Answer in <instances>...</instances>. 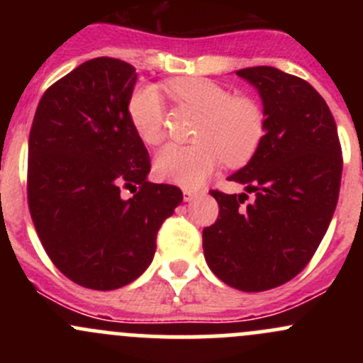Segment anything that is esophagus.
I'll list each match as a JSON object with an SVG mask.
<instances>
[{
    "label": "esophagus",
    "instance_id": "obj_1",
    "mask_svg": "<svg viewBox=\"0 0 363 363\" xmlns=\"http://www.w3.org/2000/svg\"><path fill=\"white\" fill-rule=\"evenodd\" d=\"M182 193H184V200H186V202H189V200H193L196 195H199V191H196V189H189V188L182 189Z\"/></svg>",
    "mask_w": 363,
    "mask_h": 363
}]
</instances>
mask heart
<instances>
[{
    "mask_svg": "<svg viewBox=\"0 0 363 363\" xmlns=\"http://www.w3.org/2000/svg\"><path fill=\"white\" fill-rule=\"evenodd\" d=\"M168 91L174 100L202 116L195 130L200 144L164 145L155 158L158 177L196 186L221 160L237 167L258 151L265 135V112L258 101L233 96L226 87L200 77L172 80ZM128 117L144 144L158 145L164 138V107L156 87L140 86L131 93Z\"/></svg>",
    "mask_w": 363,
    "mask_h": 363,
    "instance_id": "heart-1",
    "label": "heart"
}]
</instances>
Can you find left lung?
I'll list each match as a JSON object with an SVG mask.
<instances>
[{"instance_id": "left-lung-1", "label": "left lung", "mask_w": 363, "mask_h": 363, "mask_svg": "<svg viewBox=\"0 0 363 363\" xmlns=\"http://www.w3.org/2000/svg\"><path fill=\"white\" fill-rule=\"evenodd\" d=\"M237 75L258 89L265 135L250 163L230 181L247 193L212 189L219 205L203 228V255L212 272L240 291H265L294 279L327 233L339 199L342 149L327 101L300 77L272 67Z\"/></svg>"}]
</instances>
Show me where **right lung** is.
I'll return each instance as SVG.
<instances>
[{
  "mask_svg": "<svg viewBox=\"0 0 363 363\" xmlns=\"http://www.w3.org/2000/svg\"><path fill=\"white\" fill-rule=\"evenodd\" d=\"M135 82L124 61H86L43 93L29 131L33 225L54 265L89 290L137 279L182 202L177 186L147 181L149 152L128 117ZM123 189L134 196L123 199Z\"/></svg>",
  "mask_w": 363,
  "mask_h": 363,
  "instance_id": "add662e5",
  "label": "right lung"
}]
</instances>
